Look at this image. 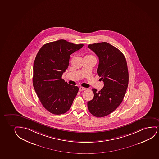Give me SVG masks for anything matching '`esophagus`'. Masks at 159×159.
<instances>
[{"label": "esophagus", "mask_w": 159, "mask_h": 159, "mask_svg": "<svg viewBox=\"0 0 159 159\" xmlns=\"http://www.w3.org/2000/svg\"><path fill=\"white\" fill-rule=\"evenodd\" d=\"M85 90H86V89L85 88H83V87H80V89H79L80 91H83Z\"/></svg>", "instance_id": "esophagus-1"}]
</instances>
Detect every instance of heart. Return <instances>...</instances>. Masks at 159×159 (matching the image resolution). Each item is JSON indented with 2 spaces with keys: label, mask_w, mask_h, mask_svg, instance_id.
Returning a JSON list of instances; mask_svg holds the SVG:
<instances>
[{
  "label": "heart",
  "mask_w": 159,
  "mask_h": 159,
  "mask_svg": "<svg viewBox=\"0 0 159 159\" xmlns=\"http://www.w3.org/2000/svg\"><path fill=\"white\" fill-rule=\"evenodd\" d=\"M87 57H93V56H91V55H89V56H87Z\"/></svg>",
  "instance_id": "heart-1"
}]
</instances>
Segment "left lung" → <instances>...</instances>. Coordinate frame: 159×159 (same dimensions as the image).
Returning <instances> with one entry per match:
<instances>
[{"label":"left lung","instance_id":"1","mask_svg":"<svg viewBox=\"0 0 159 159\" xmlns=\"http://www.w3.org/2000/svg\"><path fill=\"white\" fill-rule=\"evenodd\" d=\"M98 57L97 74L104 86L98 92L93 89L94 97L88 102L89 112L96 117L107 116L123 101L129 84V72L124 55L118 49L103 42L89 44Z\"/></svg>","mask_w":159,"mask_h":159}]
</instances>
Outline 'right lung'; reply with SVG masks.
Wrapping results in <instances>:
<instances>
[{
    "mask_svg": "<svg viewBox=\"0 0 159 159\" xmlns=\"http://www.w3.org/2000/svg\"><path fill=\"white\" fill-rule=\"evenodd\" d=\"M83 46L59 40L44 44L36 55L33 84L42 105L52 114L66 112L76 96L79 88L64 82L62 75L68 67L70 55Z\"/></svg>",
    "mask_w": 159,
    "mask_h": 159,
    "instance_id": "1",
    "label": "right lung"
}]
</instances>
